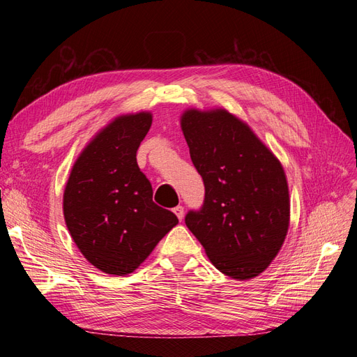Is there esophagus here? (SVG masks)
I'll use <instances>...</instances> for the list:
<instances>
[{
  "label": "esophagus",
  "instance_id": "obj_1",
  "mask_svg": "<svg viewBox=\"0 0 357 357\" xmlns=\"http://www.w3.org/2000/svg\"><path fill=\"white\" fill-rule=\"evenodd\" d=\"M176 213V215L178 218V220H183V218H185V208L181 207V205H178V207H176L174 210H172Z\"/></svg>",
  "mask_w": 357,
  "mask_h": 357
}]
</instances>
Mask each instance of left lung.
Segmentation results:
<instances>
[{
	"instance_id": "1",
	"label": "left lung",
	"mask_w": 357,
	"mask_h": 357,
	"mask_svg": "<svg viewBox=\"0 0 357 357\" xmlns=\"http://www.w3.org/2000/svg\"><path fill=\"white\" fill-rule=\"evenodd\" d=\"M180 125L205 186L202 208L186 214V226L220 273L255 278L274 261L287 235L283 165L250 126L220 107L188 109Z\"/></svg>"
}]
</instances>
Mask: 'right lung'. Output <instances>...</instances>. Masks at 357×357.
Returning <instances> with one entry per match:
<instances>
[{"instance_id": "add662e5", "label": "right lung", "mask_w": 357, "mask_h": 357, "mask_svg": "<svg viewBox=\"0 0 357 357\" xmlns=\"http://www.w3.org/2000/svg\"><path fill=\"white\" fill-rule=\"evenodd\" d=\"M152 113L114 117L86 144L63 190V218L75 245L100 271L134 273L178 223L153 202V189L137 164Z\"/></svg>"}]
</instances>
